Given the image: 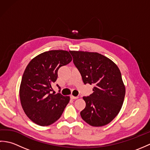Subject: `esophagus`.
<instances>
[{
  "label": "esophagus",
  "instance_id": "34e87169",
  "mask_svg": "<svg viewBox=\"0 0 150 150\" xmlns=\"http://www.w3.org/2000/svg\"><path fill=\"white\" fill-rule=\"evenodd\" d=\"M78 98H79V97H75V96H73V95H71V99H77Z\"/></svg>",
  "mask_w": 150,
  "mask_h": 150
}]
</instances>
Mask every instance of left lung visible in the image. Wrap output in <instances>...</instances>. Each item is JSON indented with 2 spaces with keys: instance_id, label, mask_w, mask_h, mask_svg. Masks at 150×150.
<instances>
[{
  "instance_id": "8db88e82",
  "label": "left lung",
  "mask_w": 150,
  "mask_h": 150,
  "mask_svg": "<svg viewBox=\"0 0 150 150\" xmlns=\"http://www.w3.org/2000/svg\"><path fill=\"white\" fill-rule=\"evenodd\" d=\"M84 83L93 84V93L83 97L86 107L81 116L92 126H103L115 117L125 97L121 73L112 60L96 52L70 51Z\"/></svg>"
}]
</instances>
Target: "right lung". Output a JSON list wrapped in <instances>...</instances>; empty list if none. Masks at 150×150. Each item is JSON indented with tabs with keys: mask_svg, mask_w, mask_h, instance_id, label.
<instances>
[{
	"mask_svg": "<svg viewBox=\"0 0 150 150\" xmlns=\"http://www.w3.org/2000/svg\"><path fill=\"white\" fill-rule=\"evenodd\" d=\"M71 60L67 51L51 50L36 56L26 66L19 96L24 113L34 123L49 126L62 115L69 97L52 93V86L58 77L59 69Z\"/></svg>",
	"mask_w": 150,
	"mask_h": 150,
	"instance_id": "add662e5",
	"label": "right lung"
}]
</instances>
